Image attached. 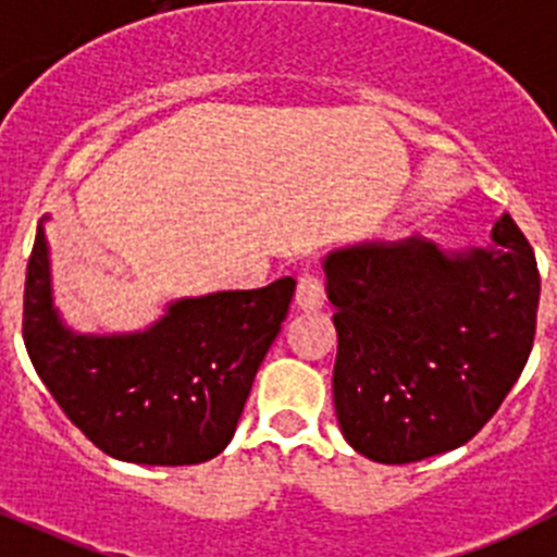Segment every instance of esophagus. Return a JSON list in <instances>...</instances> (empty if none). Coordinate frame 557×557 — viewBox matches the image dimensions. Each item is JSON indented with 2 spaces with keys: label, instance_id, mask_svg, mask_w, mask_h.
<instances>
[{
  "label": "esophagus",
  "instance_id": "1",
  "mask_svg": "<svg viewBox=\"0 0 557 557\" xmlns=\"http://www.w3.org/2000/svg\"><path fill=\"white\" fill-rule=\"evenodd\" d=\"M323 299H326L323 280L312 272L301 274L299 283H296V307L299 310H321Z\"/></svg>",
  "mask_w": 557,
  "mask_h": 557
}]
</instances>
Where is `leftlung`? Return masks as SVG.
I'll list each match as a JSON object with an SVG mask.
<instances>
[{"label": "left lung", "instance_id": "left-lung-1", "mask_svg": "<svg viewBox=\"0 0 557 557\" xmlns=\"http://www.w3.org/2000/svg\"><path fill=\"white\" fill-rule=\"evenodd\" d=\"M493 247L367 242L323 261L334 410L359 455L405 466L468 444L511 392L536 334L539 267L511 214Z\"/></svg>", "mask_w": 557, "mask_h": 557}]
</instances>
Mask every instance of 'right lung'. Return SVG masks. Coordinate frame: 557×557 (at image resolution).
<instances>
[{
  "label": "right lung",
  "instance_id": "right-lung-1",
  "mask_svg": "<svg viewBox=\"0 0 557 557\" xmlns=\"http://www.w3.org/2000/svg\"><path fill=\"white\" fill-rule=\"evenodd\" d=\"M294 288V277H283L182 299L141 334L86 337L64 329L53 310L46 231L37 225L24 345L51 397L97 449L138 466H196L234 438Z\"/></svg>",
  "mask_w": 557,
  "mask_h": 557
}]
</instances>
